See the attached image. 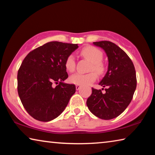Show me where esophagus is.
Wrapping results in <instances>:
<instances>
[{"label": "esophagus", "instance_id": "1", "mask_svg": "<svg viewBox=\"0 0 155 155\" xmlns=\"http://www.w3.org/2000/svg\"><path fill=\"white\" fill-rule=\"evenodd\" d=\"M81 88V86L79 85H76V89H77V90H80Z\"/></svg>", "mask_w": 155, "mask_h": 155}]
</instances>
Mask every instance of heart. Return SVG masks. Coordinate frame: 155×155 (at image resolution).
Wrapping results in <instances>:
<instances>
[{"mask_svg":"<svg viewBox=\"0 0 155 155\" xmlns=\"http://www.w3.org/2000/svg\"><path fill=\"white\" fill-rule=\"evenodd\" d=\"M81 54L91 62L90 70H94L99 74H103L104 71V65L102 62L103 54L101 51L94 46H86L81 51ZM65 67L68 72H72L75 69L74 57L70 54L67 57L65 61ZM97 74L94 72H91L87 74L75 73L70 77V82L75 85H87L96 81Z\"/></svg>","mask_w":155,"mask_h":155,"instance_id":"obj_1","label":"heart"}]
</instances>
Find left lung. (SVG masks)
Returning a JSON list of instances; mask_svg holds the SVG:
<instances>
[{"label": "left lung", "instance_id": "1", "mask_svg": "<svg viewBox=\"0 0 155 155\" xmlns=\"http://www.w3.org/2000/svg\"><path fill=\"white\" fill-rule=\"evenodd\" d=\"M93 44L103 49L108 57V70L99 83L107 88L105 93L92 88L87 106L96 117L111 120L121 114L132 101L137 86L135 67L127 54L114 43L101 41Z\"/></svg>", "mask_w": 155, "mask_h": 155}]
</instances>
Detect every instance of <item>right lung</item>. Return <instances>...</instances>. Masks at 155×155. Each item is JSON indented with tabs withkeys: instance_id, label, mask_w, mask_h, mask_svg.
I'll list each match as a JSON object with an SVG mask.
<instances>
[{
	"instance_id": "right-lung-1",
	"label": "right lung",
	"mask_w": 155,
	"mask_h": 155,
	"mask_svg": "<svg viewBox=\"0 0 155 155\" xmlns=\"http://www.w3.org/2000/svg\"><path fill=\"white\" fill-rule=\"evenodd\" d=\"M78 44L51 41L28 53L18 72V92L26 111L34 119L49 122L59 116L75 93L65 67L67 57ZM58 84L55 88L52 83Z\"/></svg>"
}]
</instances>
